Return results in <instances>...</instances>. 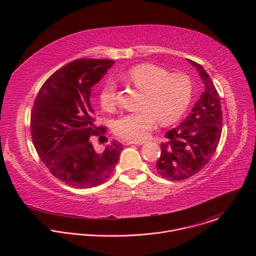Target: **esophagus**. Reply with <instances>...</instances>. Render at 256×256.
<instances>
[{
    "label": "esophagus",
    "instance_id": "esophagus-1",
    "mask_svg": "<svg viewBox=\"0 0 256 256\" xmlns=\"http://www.w3.org/2000/svg\"><path fill=\"white\" fill-rule=\"evenodd\" d=\"M146 142V140H126V144H144Z\"/></svg>",
    "mask_w": 256,
    "mask_h": 256
}]
</instances>
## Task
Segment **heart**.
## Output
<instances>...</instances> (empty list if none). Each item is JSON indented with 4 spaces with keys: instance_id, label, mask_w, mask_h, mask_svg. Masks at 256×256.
<instances>
[{
    "instance_id": "b5f03b06",
    "label": "heart",
    "mask_w": 256,
    "mask_h": 256,
    "mask_svg": "<svg viewBox=\"0 0 256 256\" xmlns=\"http://www.w3.org/2000/svg\"><path fill=\"white\" fill-rule=\"evenodd\" d=\"M120 78L142 91L140 108L122 116L116 122V132L130 140L147 136L155 128L176 122L188 109L192 97V83L184 72H168L154 64H140L130 68ZM101 107L112 112L118 106L116 87L107 81L99 95Z\"/></svg>"
}]
</instances>
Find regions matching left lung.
<instances>
[{
  "instance_id": "left-lung-1",
  "label": "left lung",
  "mask_w": 256,
  "mask_h": 256,
  "mask_svg": "<svg viewBox=\"0 0 256 256\" xmlns=\"http://www.w3.org/2000/svg\"><path fill=\"white\" fill-rule=\"evenodd\" d=\"M188 60L198 68L206 90L192 114L180 126L168 130L165 134L168 140L161 144L156 170L162 177L173 181L198 173L214 154L222 134L220 96L202 66Z\"/></svg>"
}]
</instances>
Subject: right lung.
I'll list each match as a JSON object with an SVG mask.
<instances>
[{"mask_svg": "<svg viewBox=\"0 0 256 256\" xmlns=\"http://www.w3.org/2000/svg\"><path fill=\"white\" fill-rule=\"evenodd\" d=\"M114 62L72 60L54 72L34 100L30 116L34 148L50 172L72 188L102 184L114 170L124 149L116 140L100 152L92 144L93 138H100L106 128L95 124L91 90Z\"/></svg>", "mask_w": 256, "mask_h": 256, "instance_id": "1", "label": "right lung"}]
</instances>
